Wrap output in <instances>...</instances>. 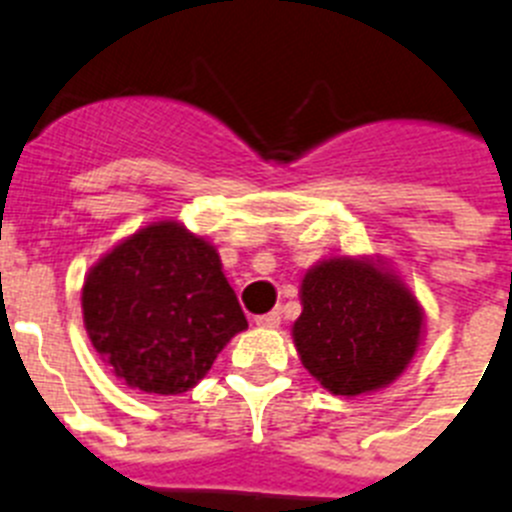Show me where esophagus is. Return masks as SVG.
I'll return each mask as SVG.
<instances>
[{
    "instance_id": "obj_1",
    "label": "esophagus",
    "mask_w": 512,
    "mask_h": 512,
    "mask_svg": "<svg viewBox=\"0 0 512 512\" xmlns=\"http://www.w3.org/2000/svg\"><path fill=\"white\" fill-rule=\"evenodd\" d=\"M279 323H282V315H279V310H271V312H264V315H256V325H259V328H277Z\"/></svg>"
}]
</instances>
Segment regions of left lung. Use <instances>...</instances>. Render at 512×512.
Here are the masks:
<instances>
[{
    "mask_svg": "<svg viewBox=\"0 0 512 512\" xmlns=\"http://www.w3.org/2000/svg\"><path fill=\"white\" fill-rule=\"evenodd\" d=\"M423 315L397 277L354 259H330L302 279L295 343L307 372L333 395L390 384L418 348Z\"/></svg>",
    "mask_w": 512,
    "mask_h": 512,
    "instance_id": "obj_1",
    "label": "left lung"
}]
</instances>
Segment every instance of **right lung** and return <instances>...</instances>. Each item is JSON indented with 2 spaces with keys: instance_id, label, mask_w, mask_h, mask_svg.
I'll return each instance as SVG.
<instances>
[{
  "instance_id": "add662e5",
  "label": "right lung",
  "mask_w": 512,
  "mask_h": 512,
  "mask_svg": "<svg viewBox=\"0 0 512 512\" xmlns=\"http://www.w3.org/2000/svg\"><path fill=\"white\" fill-rule=\"evenodd\" d=\"M92 346L125 384L179 395L248 328L215 246L176 223H153L112 248L84 292Z\"/></svg>"
}]
</instances>
